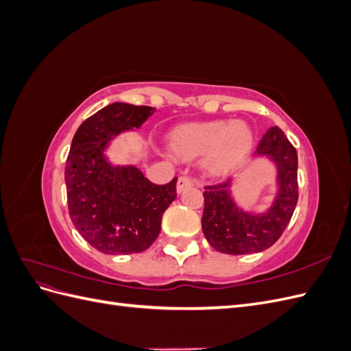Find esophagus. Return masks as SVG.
<instances>
[{
  "instance_id": "obj_1",
  "label": "esophagus",
  "mask_w": 351,
  "mask_h": 351,
  "mask_svg": "<svg viewBox=\"0 0 351 351\" xmlns=\"http://www.w3.org/2000/svg\"><path fill=\"white\" fill-rule=\"evenodd\" d=\"M193 184H195L193 178L186 177V176H182V177L178 178V182H177V192H178V193H182L184 189H187V187H190V186H193Z\"/></svg>"
}]
</instances>
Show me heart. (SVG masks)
Instances as JSON below:
<instances>
[{
  "label": "heart",
  "mask_w": 351,
  "mask_h": 351,
  "mask_svg": "<svg viewBox=\"0 0 351 351\" xmlns=\"http://www.w3.org/2000/svg\"><path fill=\"white\" fill-rule=\"evenodd\" d=\"M173 155L183 161L204 156V168L214 177L226 176L240 167L253 147V130L244 121L189 123L168 134Z\"/></svg>",
  "instance_id": "1"
}]
</instances>
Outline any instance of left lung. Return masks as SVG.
I'll list each match as a JSON object with an SVG mask.
<instances>
[{"label":"left lung","instance_id":"1","mask_svg":"<svg viewBox=\"0 0 351 351\" xmlns=\"http://www.w3.org/2000/svg\"><path fill=\"white\" fill-rule=\"evenodd\" d=\"M253 158H265L277 169L271 205L262 210H246L232 195L234 178L205 187L202 230L212 247L227 254L259 253L271 247L284 232L299 199L297 152L278 127L263 134Z\"/></svg>","mask_w":351,"mask_h":351}]
</instances>
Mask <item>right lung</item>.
<instances>
[{
  "label": "right lung",
  "instance_id": "obj_1",
  "mask_svg": "<svg viewBox=\"0 0 351 351\" xmlns=\"http://www.w3.org/2000/svg\"><path fill=\"white\" fill-rule=\"evenodd\" d=\"M154 112L114 102L84 120L73 137L64 171L69 214L82 237L102 253L146 250L177 197V177L158 186L137 167L114 165L107 155L117 136L141 129Z\"/></svg>",
  "mask_w": 351,
  "mask_h": 351
}]
</instances>
